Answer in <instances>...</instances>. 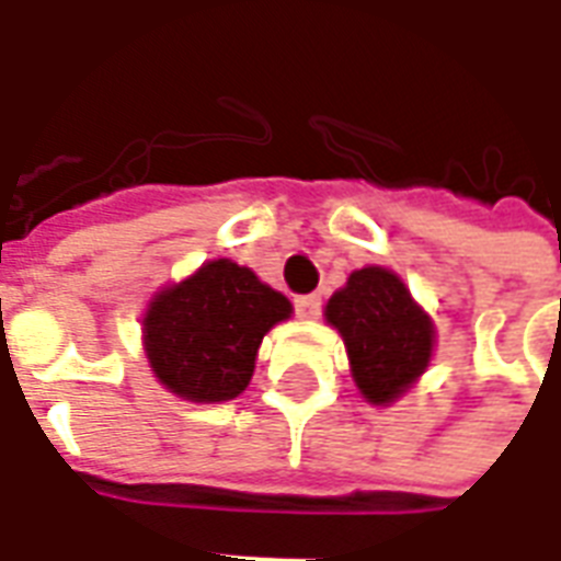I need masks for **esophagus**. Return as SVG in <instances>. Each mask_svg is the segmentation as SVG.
<instances>
[{"label": "esophagus", "mask_w": 561, "mask_h": 561, "mask_svg": "<svg viewBox=\"0 0 561 561\" xmlns=\"http://www.w3.org/2000/svg\"><path fill=\"white\" fill-rule=\"evenodd\" d=\"M294 312H297V318H304V321H312V318L321 316V297H318V294L297 297V300H294Z\"/></svg>", "instance_id": "34e87169"}]
</instances>
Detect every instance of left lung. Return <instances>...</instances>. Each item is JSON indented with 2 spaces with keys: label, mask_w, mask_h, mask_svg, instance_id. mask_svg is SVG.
Instances as JSON below:
<instances>
[{
  "label": "left lung",
  "mask_w": 561,
  "mask_h": 561,
  "mask_svg": "<svg viewBox=\"0 0 561 561\" xmlns=\"http://www.w3.org/2000/svg\"><path fill=\"white\" fill-rule=\"evenodd\" d=\"M340 330L357 390L373 405H390L430 366L435 345L433 318L414 304L393 270H354L345 288L324 309Z\"/></svg>",
  "instance_id": "1"
}]
</instances>
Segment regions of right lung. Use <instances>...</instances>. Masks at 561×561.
Returning <instances> with one entry per match:
<instances>
[{"label":"right lung","instance_id":"add662e5","mask_svg":"<svg viewBox=\"0 0 561 561\" xmlns=\"http://www.w3.org/2000/svg\"><path fill=\"white\" fill-rule=\"evenodd\" d=\"M288 316L285 294L249 267L216 257L152 297L144 352L156 378L176 397L228 402L249 388L264 333Z\"/></svg>","mask_w":561,"mask_h":561}]
</instances>
